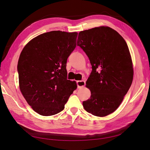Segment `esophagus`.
Listing matches in <instances>:
<instances>
[{
  "instance_id": "esophagus-1",
  "label": "esophagus",
  "mask_w": 150,
  "mask_h": 150,
  "mask_svg": "<svg viewBox=\"0 0 150 150\" xmlns=\"http://www.w3.org/2000/svg\"><path fill=\"white\" fill-rule=\"evenodd\" d=\"M76 83H77V87L79 89H81V88H83L86 85V82L84 80H79V81H77Z\"/></svg>"
}]
</instances>
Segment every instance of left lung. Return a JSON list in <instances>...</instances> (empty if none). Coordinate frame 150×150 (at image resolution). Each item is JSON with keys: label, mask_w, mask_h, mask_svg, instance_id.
I'll use <instances>...</instances> for the list:
<instances>
[{"label": "left lung", "mask_w": 150, "mask_h": 150, "mask_svg": "<svg viewBox=\"0 0 150 150\" xmlns=\"http://www.w3.org/2000/svg\"><path fill=\"white\" fill-rule=\"evenodd\" d=\"M77 45L86 52L93 69L86 81L91 98L83 101V108L94 116H107L120 105L132 82L127 44L115 30L101 26L80 32Z\"/></svg>", "instance_id": "1"}]
</instances>
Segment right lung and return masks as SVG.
<instances>
[{
    "label": "right lung",
    "instance_id": "right-lung-1",
    "mask_svg": "<svg viewBox=\"0 0 150 150\" xmlns=\"http://www.w3.org/2000/svg\"><path fill=\"white\" fill-rule=\"evenodd\" d=\"M77 35L61 31L42 33L28 42L20 54V89L28 104L42 116L61 112L77 88L75 81L67 80L66 68Z\"/></svg>",
    "mask_w": 150,
    "mask_h": 150
}]
</instances>
